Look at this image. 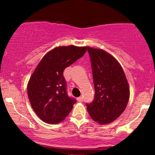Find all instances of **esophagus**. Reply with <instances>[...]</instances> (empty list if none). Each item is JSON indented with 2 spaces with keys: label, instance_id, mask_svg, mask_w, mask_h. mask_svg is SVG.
Returning a JSON list of instances; mask_svg holds the SVG:
<instances>
[{
  "label": "esophagus",
  "instance_id": "obj_1",
  "mask_svg": "<svg viewBox=\"0 0 155 155\" xmlns=\"http://www.w3.org/2000/svg\"><path fill=\"white\" fill-rule=\"evenodd\" d=\"M77 101H79V102H82L83 97H77Z\"/></svg>",
  "mask_w": 155,
  "mask_h": 155
}]
</instances>
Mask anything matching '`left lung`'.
<instances>
[{
    "mask_svg": "<svg viewBox=\"0 0 155 155\" xmlns=\"http://www.w3.org/2000/svg\"><path fill=\"white\" fill-rule=\"evenodd\" d=\"M95 85V98L87 104L90 116L101 124L111 123L123 113L130 88L123 69L112 55L87 47Z\"/></svg>",
    "mask_w": 155,
    "mask_h": 155,
    "instance_id": "8db88e82",
    "label": "left lung"
}]
</instances>
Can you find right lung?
<instances>
[{
  "label": "right lung",
  "instance_id": "obj_1",
  "mask_svg": "<svg viewBox=\"0 0 155 155\" xmlns=\"http://www.w3.org/2000/svg\"><path fill=\"white\" fill-rule=\"evenodd\" d=\"M87 49L73 45L55 47L35 68L28 84V95L33 111L42 121L58 124L72 110L76 101L68 95L63 71Z\"/></svg>",
  "mask_w": 155,
  "mask_h": 155
}]
</instances>
